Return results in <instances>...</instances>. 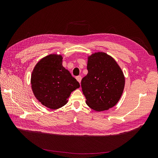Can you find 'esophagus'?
I'll list each match as a JSON object with an SVG mask.
<instances>
[{"mask_svg":"<svg viewBox=\"0 0 158 158\" xmlns=\"http://www.w3.org/2000/svg\"><path fill=\"white\" fill-rule=\"evenodd\" d=\"M76 80H77V81H78V82L79 83L81 82V80H82V77H81V76H76Z\"/></svg>","mask_w":158,"mask_h":158,"instance_id":"34e87169","label":"esophagus"}]
</instances>
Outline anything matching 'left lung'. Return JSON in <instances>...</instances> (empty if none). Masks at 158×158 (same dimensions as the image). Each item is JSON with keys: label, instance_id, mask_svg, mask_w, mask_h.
<instances>
[{"label": "left lung", "instance_id": "8db88e82", "mask_svg": "<svg viewBox=\"0 0 158 158\" xmlns=\"http://www.w3.org/2000/svg\"><path fill=\"white\" fill-rule=\"evenodd\" d=\"M88 73L81 82L86 104L96 111L112 108L118 103L125 88V78L112 56L96 52L88 57Z\"/></svg>", "mask_w": 158, "mask_h": 158}]
</instances>
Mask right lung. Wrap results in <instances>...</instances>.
<instances>
[{"mask_svg": "<svg viewBox=\"0 0 158 158\" xmlns=\"http://www.w3.org/2000/svg\"><path fill=\"white\" fill-rule=\"evenodd\" d=\"M63 56L51 54L35 66L31 76L33 93L43 106L57 109L68 102L72 92L80 84L63 66Z\"/></svg>", "mask_w": 158, "mask_h": 158, "instance_id": "add662e5", "label": "right lung"}]
</instances>
